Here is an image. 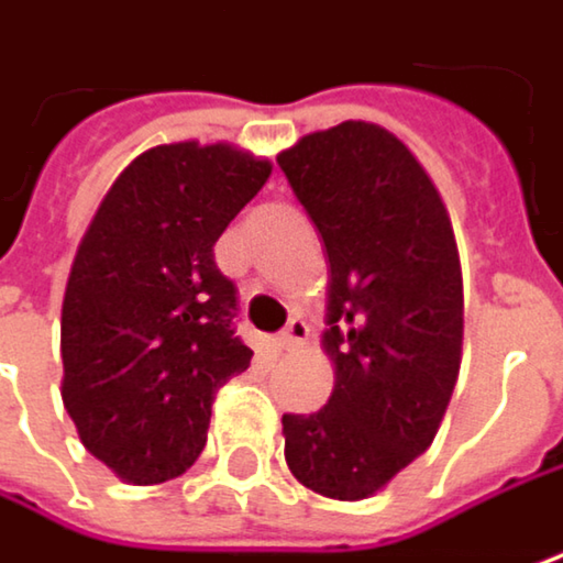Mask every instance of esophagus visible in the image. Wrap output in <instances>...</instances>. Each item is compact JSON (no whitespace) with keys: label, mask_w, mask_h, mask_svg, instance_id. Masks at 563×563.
Returning <instances> with one entry per match:
<instances>
[{"label":"esophagus","mask_w":563,"mask_h":563,"mask_svg":"<svg viewBox=\"0 0 563 563\" xmlns=\"http://www.w3.org/2000/svg\"><path fill=\"white\" fill-rule=\"evenodd\" d=\"M306 338H309V325L296 316V319H289V325L277 334V347H280V351H292V347H299Z\"/></svg>","instance_id":"esophagus-1"}]
</instances>
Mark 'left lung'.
Instances as JSON below:
<instances>
[{
    "mask_svg": "<svg viewBox=\"0 0 563 563\" xmlns=\"http://www.w3.org/2000/svg\"><path fill=\"white\" fill-rule=\"evenodd\" d=\"M277 164L325 241L334 361L329 406L283 416V454L302 486L367 499L432 444L457 384L454 229L416 154L374 122L302 134Z\"/></svg>",
    "mask_w": 563,
    "mask_h": 563,
    "instance_id": "8db88e82",
    "label": "left lung"
}]
</instances>
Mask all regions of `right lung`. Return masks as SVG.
<instances>
[{
	"label": "right lung",
	"instance_id": "1",
	"mask_svg": "<svg viewBox=\"0 0 563 563\" xmlns=\"http://www.w3.org/2000/svg\"><path fill=\"white\" fill-rule=\"evenodd\" d=\"M274 164L234 144L137 154L99 202L60 312V396L79 441L125 484L174 481L206 448L219 386L251 364L216 241Z\"/></svg>",
	"mask_w": 563,
	"mask_h": 563
}]
</instances>
